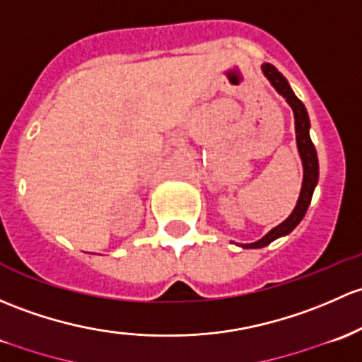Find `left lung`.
<instances>
[{
  "label": "left lung",
  "instance_id": "left-lung-1",
  "mask_svg": "<svg viewBox=\"0 0 362 362\" xmlns=\"http://www.w3.org/2000/svg\"><path fill=\"white\" fill-rule=\"evenodd\" d=\"M262 71H264L265 78L272 83L274 88L277 90V93L283 95L286 98L288 104L291 105L293 114H295V130H296V144H298V152L300 158H302L303 163V184L302 191H300L298 203H296L295 210L283 223H279L277 227L265 234L264 238L258 239L257 243H251V245H243V248H262V246H267L269 243H272L274 239L281 238V235H286L295 229L300 223V220L303 218V215L307 213V208H309L312 194H314V187L317 184L319 178V163H317V152H315L314 144H312L310 135H309V114L305 111V105L302 104L298 97L293 93V90L288 85L286 78L281 74L272 64H264L262 66Z\"/></svg>",
  "mask_w": 362,
  "mask_h": 362
}]
</instances>
